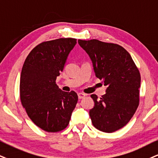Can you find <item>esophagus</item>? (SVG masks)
Here are the masks:
<instances>
[{"label": "esophagus", "instance_id": "34e87169", "mask_svg": "<svg viewBox=\"0 0 158 158\" xmlns=\"http://www.w3.org/2000/svg\"><path fill=\"white\" fill-rule=\"evenodd\" d=\"M77 96H78V98L81 100V99L84 98V97L86 96V94H83V93H78V94H77Z\"/></svg>", "mask_w": 158, "mask_h": 158}]
</instances>
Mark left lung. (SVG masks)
I'll use <instances>...</instances> for the list:
<instances>
[{
  "label": "left lung",
  "instance_id": "left-lung-1",
  "mask_svg": "<svg viewBox=\"0 0 158 158\" xmlns=\"http://www.w3.org/2000/svg\"><path fill=\"white\" fill-rule=\"evenodd\" d=\"M92 62L97 77L106 85L100 99L91 97L94 108L89 110L94 127L113 133L125 126L139 104L141 75L131 56L122 46L97 40H78Z\"/></svg>",
  "mask_w": 158,
  "mask_h": 158
}]
</instances>
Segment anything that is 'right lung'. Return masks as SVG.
I'll use <instances>...</instances> for the list:
<instances>
[{"mask_svg":"<svg viewBox=\"0 0 158 158\" xmlns=\"http://www.w3.org/2000/svg\"><path fill=\"white\" fill-rule=\"evenodd\" d=\"M76 43L77 40L73 38L42 42L23 64L19 83L21 102L32 122L49 133L67 127L78 100L75 91H63L56 83Z\"/></svg>","mask_w":158,"mask_h":158,"instance_id":"add662e5","label":"right lung"}]
</instances>
